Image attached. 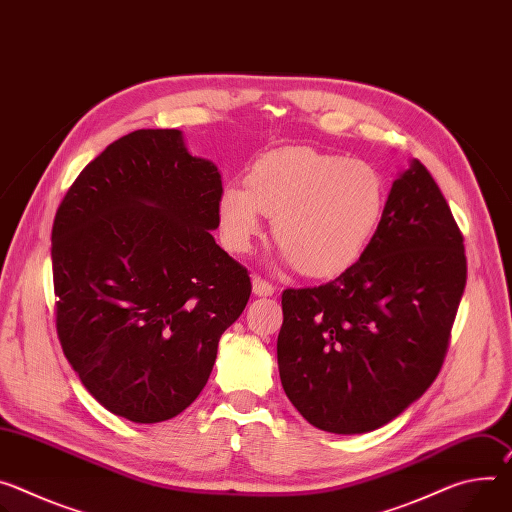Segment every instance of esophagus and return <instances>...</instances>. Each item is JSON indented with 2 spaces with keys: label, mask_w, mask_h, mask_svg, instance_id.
<instances>
[{
  "label": "esophagus",
  "mask_w": 512,
  "mask_h": 512,
  "mask_svg": "<svg viewBox=\"0 0 512 512\" xmlns=\"http://www.w3.org/2000/svg\"><path fill=\"white\" fill-rule=\"evenodd\" d=\"M273 292H275V288L269 282H265L263 277H259V275L253 277V294L255 296H273Z\"/></svg>",
  "instance_id": "1"
}]
</instances>
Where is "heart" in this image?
<instances>
[{
  "instance_id": "obj_1",
  "label": "heart",
  "mask_w": 512,
  "mask_h": 512,
  "mask_svg": "<svg viewBox=\"0 0 512 512\" xmlns=\"http://www.w3.org/2000/svg\"><path fill=\"white\" fill-rule=\"evenodd\" d=\"M386 181L365 161L286 149L261 159L247 190L230 183L218 202L228 249L247 251L261 232V214L273 218V239L284 257L312 277L351 267L374 239L386 210Z\"/></svg>"
}]
</instances>
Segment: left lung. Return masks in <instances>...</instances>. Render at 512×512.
I'll return each instance as SVG.
<instances>
[{"mask_svg": "<svg viewBox=\"0 0 512 512\" xmlns=\"http://www.w3.org/2000/svg\"><path fill=\"white\" fill-rule=\"evenodd\" d=\"M466 273L439 185L410 159L357 263L329 284L282 296L277 365L296 410L337 435L394 421L439 374Z\"/></svg>", "mask_w": 512, "mask_h": 512, "instance_id": "8db88e82", "label": "left lung"}]
</instances>
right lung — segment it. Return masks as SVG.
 I'll use <instances>...</instances> for the list:
<instances>
[{
    "mask_svg": "<svg viewBox=\"0 0 512 512\" xmlns=\"http://www.w3.org/2000/svg\"><path fill=\"white\" fill-rule=\"evenodd\" d=\"M222 177L175 128L134 130L75 179L53 224L61 347L81 384L132 423L204 390L218 341L251 296L212 237Z\"/></svg>",
    "mask_w": 512,
    "mask_h": 512,
    "instance_id": "1",
    "label": "right lung"
}]
</instances>
